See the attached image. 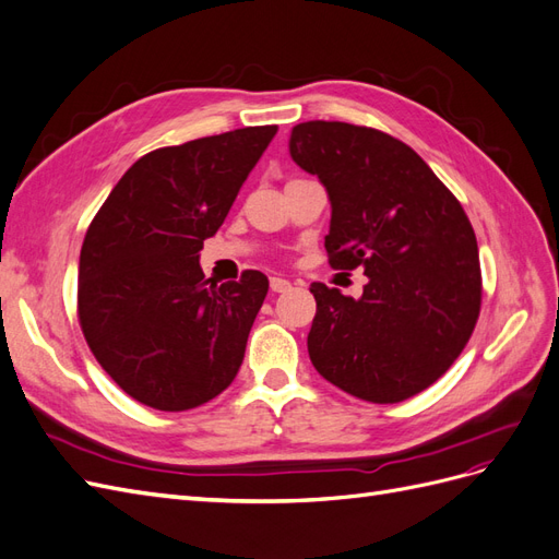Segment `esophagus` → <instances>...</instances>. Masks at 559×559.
I'll use <instances>...</instances> for the list:
<instances>
[{"mask_svg":"<svg viewBox=\"0 0 559 559\" xmlns=\"http://www.w3.org/2000/svg\"><path fill=\"white\" fill-rule=\"evenodd\" d=\"M292 289V282L284 277H270V292L273 294H286Z\"/></svg>","mask_w":559,"mask_h":559,"instance_id":"esophagus-1","label":"esophagus"}]
</instances>
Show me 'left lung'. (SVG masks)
Wrapping results in <instances>:
<instances>
[{
    "label": "left lung",
    "instance_id": "obj_1",
    "mask_svg": "<svg viewBox=\"0 0 559 559\" xmlns=\"http://www.w3.org/2000/svg\"><path fill=\"white\" fill-rule=\"evenodd\" d=\"M289 151L329 191L331 267L368 277L361 298L312 282V366L370 403L425 392L480 314L478 242L464 207L408 144L376 128L298 123Z\"/></svg>",
    "mask_w": 559,
    "mask_h": 559
}]
</instances>
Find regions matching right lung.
<instances>
[{
  "instance_id": "right-lung-1",
  "label": "right lung",
  "mask_w": 559,
  "mask_h": 559,
  "mask_svg": "<svg viewBox=\"0 0 559 559\" xmlns=\"http://www.w3.org/2000/svg\"><path fill=\"white\" fill-rule=\"evenodd\" d=\"M277 126L151 151L114 186L86 230L76 312L97 364L128 396L181 413L238 376L267 277L205 280L202 242L222 228Z\"/></svg>"
}]
</instances>
